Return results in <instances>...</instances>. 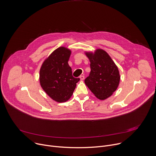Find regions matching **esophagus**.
I'll return each mask as SVG.
<instances>
[{
	"label": "esophagus",
	"instance_id": "1",
	"mask_svg": "<svg viewBox=\"0 0 156 156\" xmlns=\"http://www.w3.org/2000/svg\"><path fill=\"white\" fill-rule=\"evenodd\" d=\"M80 78L81 81H83V80H84V76H83V75H81V76H80Z\"/></svg>",
	"mask_w": 156,
	"mask_h": 156
}]
</instances>
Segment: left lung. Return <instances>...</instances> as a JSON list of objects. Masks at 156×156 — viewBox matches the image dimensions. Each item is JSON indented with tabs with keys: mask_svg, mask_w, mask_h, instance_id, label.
<instances>
[{
	"mask_svg": "<svg viewBox=\"0 0 156 156\" xmlns=\"http://www.w3.org/2000/svg\"><path fill=\"white\" fill-rule=\"evenodd\" d=\"M90 61V72L84 83L94 95L103 100L117 89L120 81L118 67L104 50L97 49L94 53L86 52Z\"/></svg>",
	"mask_w": 156,
	"mask_h": 156,
	"instance_id": "8db88e82",
	"label": "left lung"
}]
</instances>
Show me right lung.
Segmentation results:
<instances>
[{"label":"right lung","mask_w":156,"mask_h":156,"mask_svg":"<svg viewBox=\"0 0 156 156\" xmlns=\"http://www.w3.org/2000/svg\"><path fill=\"white\" fill-rule=\"evenodd\" d=\"M71 51L64 46L55 49L43 62L40 70V83L44 91L56 101H67L80 78L72 76L68 64Z\"/></svg>","instance_id":"obj_1"}]
</instances>
